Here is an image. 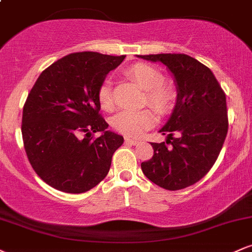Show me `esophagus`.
I'll list each match as a JSON object with an SVG mask.
<instances>
[{
  "label": "esophagus",
  "instance_id": "obj_1",
  "mask_svg": "<svg viewBox=\"0 0 252 252\" xmlns=\"http://www.w3.org/2000/svg\"><path fill=\"white\" fill-rule=\"evenodd\" d=\"M124 141H126V143L132 144V146H136V144L140 143V141L138 140H134V138H130V137H126L124 138Z\"/></svg>",
  "mask_w": 252,
  "mask_h": 252
}]
</instances>
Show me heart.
<instances>
[{"mask_svg": "<svg viewBox=\"0 0 252 252\" xmlns=\"http://www.w3.org/2000/svg\"><path fill=\"white\" fill-rule=\"evenodd\" d=\"M126 74L146 91L144 103L161 115L172 111L176 102V94L172 86L162 84L163 77L158 70L146 63H135L126 71ZM98 100L104 110L114 109V97L108 82L103 83L98 90ZM154 123L155 115L149 109L138 111L124 110L112 118L114 128L129 137H138Z\"/></svg>", "mask_w": 252, "mask_h": 252, "instance_id": "heart-1", "label": "heart"}]
</instances>
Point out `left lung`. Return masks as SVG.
I'll use <instances>...</instances> for the list:
<instances>
[{
    "mask_svg": "<svg viewBox=\"0 0 252 252\" xmlns=\"http://www.w3.org/2000/svg\"><path fill=\"white\" fill-rule=\"evenodd\" d=\"M137 57L166 65L178 90L172 116L160 129L166 142L150 143L154 155L141 168L164 189H186L204 178L218 158L228 128L226 96L212 71L194 58L175 53Z\"/></svg>",
    "mask_w": 252,
    "mask_h": 252,
    "instance_id": "obj_1",
    "label": "left lung"
}]
</instances>
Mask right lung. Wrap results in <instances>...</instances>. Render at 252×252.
I'll list each match as a JSON object with an SVG mask.
<instances>
[{"mask_svg":"<svg viewBox=\"0 0 252 252\" xmlns=\"http://www.w3.org/2000/svg\"><path fill=\"white\" fill-rule=\"evenodd\" d=\"M126 56L79 52L57 60L36 79L22 114L28 160L47 185L65 193L88 192L108 175L123 136L100 116L98 90ZM102 132L97 139L93 132Z\"/></svg>","mask_w":252,"mask_h":252,"instance_id":"1","label":"right lung"}]
</instances>
